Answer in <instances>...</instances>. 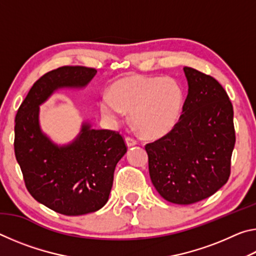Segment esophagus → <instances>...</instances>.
<instances>
[{
	"mask_svg": "<svg viewBox=\"0 0 256 256\" xmlns=\"http://www.w3.org/2000/svg\"><path fill=\"white\" fill-rule=\"evenodd\" d=\"M125 141H126L128 146H136L138 144L136 138H132V136H126V138H125Z\"/></svg>",
	"mask_w": 256,
	"mask_h": 256,
	"instance_id": "34e87169",
	"label": "esophagus"
}]
</instances>
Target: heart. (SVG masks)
<instances>
[{
  "label": "heart",
  "instance_id": "1",
  "mask_svg": "<svg viewBox=\"0 0 256 256\" xmlns=\"http://www.w3.org/2000/svg\"><path fill=\"white\" fill-rule=\"evenodd\" d=\"M184 105L180 84L172 78L130 76L110 86L108 96L99 102L102 114L115 120L123 110L146 138H160L170 132L178 122Z\"/></svg>",
  "mask_w": 256,
  "mask_h": 256
}]
</instances>
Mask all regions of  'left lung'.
<instances>
[{"label": "left lung", "instance_id": "obj_1", "mask_svg": "<svg viewBox=\"0 0 256 256\" xmlns=\"http://www.w3.org/2000/svg\"><path fill=\"white\" fill-rule=\"evenodd\" d=\"M188 94L170 132L146 144L149 174L164 200L192 204L211 196L230 176L236 136L232 102L211 76L184 68Z\"/></svg>", "mask_w": 256, "mask_h": 256}]
</instances>
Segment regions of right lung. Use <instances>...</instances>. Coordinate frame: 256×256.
I'll list each match as a JSON object with an SVG mask.
<instances>
[{"mask_svg":"<svg viewBox=\"0 0 256 256\" xmlns=\"http://www.w3.org/2000/svg\"><path fill=\"white\" fill-rule=\"evenodd\" d=\"M97 73L86 66H62L42 76L30 88L16 115L14 154L24 185L34 200L66 216L90 214L106 204L124 138L84 123L71 144L58 146L38 122L40 105L56 89L81 88Z\"/></svg>","mask_w":256,"mask_h":256,"instance_id":"1","label":"right lung"}]
</instances>
